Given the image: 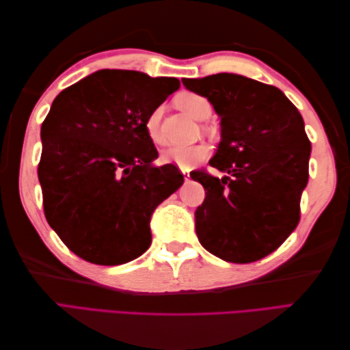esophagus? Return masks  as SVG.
<instances>
[{
	"instance_id": "obj_1",
	"label": "esophagus",
	"mask_w": 350,
	"mask_h": 350,
	"mask_svg": "<svg viewBox=\"0 0 350 350\" xmlns=\"http://www.w3.org/2000/svg\"><path fill=\"white\" fill-rule=\"evenodd\" d=\"M182 174L185 177V180H189V170L188 168H182Z\"/></svg>"
}]
</instances>
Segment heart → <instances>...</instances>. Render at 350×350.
Masks as SVG:
<instances>
[{"label":"heart","instance_id":"obj_1","mask_svg":"<svg viewBox=\"0 0 350 350\" xmlns=\"http://www.w3.org/2000/svg\"><path fill=\"white\" fill-rule=\"evenodd\" d=\"M176 105L179 107L183 113H187L196 120H204V118L212 114V105L204 96L197 93H182L176 98ZM161 120H162V109L154 108L150 111V114L146 117L144 129L148 139L153 144H163L162 131H161ZM211 154V148L204 143L192 144V146H176L162 153V161L180 168H191L204 161Z\"/></svg>","mask_w":350,"mask_h":350}]
</instances>
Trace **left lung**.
<instances>
[{"instance_id":"obj_1","label":"left lung","mask_w":350,"mask_h":350,"mask_svg":"<svg viewBox=\"0 0 350 350\" xmlns=\"http://www.w3.org/2000/svg\"><path fill=\"white\" fill-rule=\"evenodd\" d=\"M182 83L221 117V143L209 163L227 173L191 176L207 191L196 211L198 241L226 262H257L299 224L311 152L302 116L280 88L234 73Z\"/></svg>"}]
</instances>
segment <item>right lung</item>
Wrapping results in <instances>:
<instances>
[{
    "label": "right lung",
    "instance_id": "right-lung-1",
    "mask_svg": "<svg viewBox=\"0 0 350 350\" xmlns=\"http://www.w3.org/2000/svg\"><path fill=\"white\" fill-rule=\"evenodd\" d=\"M179 87L176 78L103 69L52 102L37 167L43 212L85 262L123 265L150 247L152 213L182 187L183 174L173 163L152 165L158 150L144 122Z\"/></svg>",
    "mask_w": 350,
    "mask_h": 350
}]
</instances>
